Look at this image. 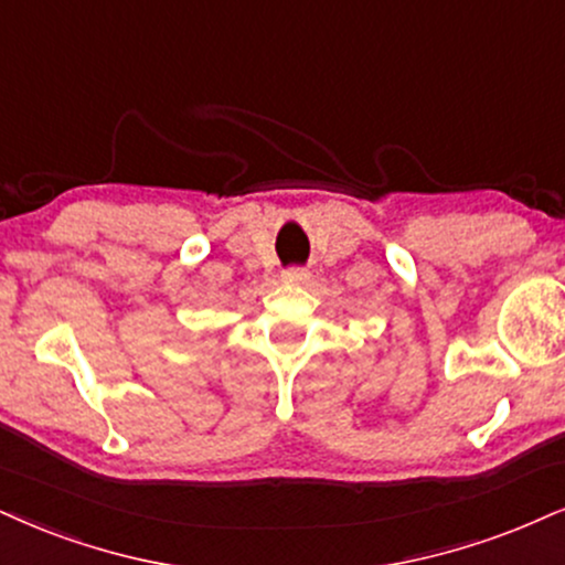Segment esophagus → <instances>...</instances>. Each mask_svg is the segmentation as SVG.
<instances>
[{"label":"esophagus","mask_w":565,"mask_h":565,"mask_svg":"<svg viewBox=\"0 0 565 565\" xmlns=\"http://www.w3.org/2000/svg\"><path fill=\"white\" fill-rule=\"evenodd\" d=\"M306 280H309V269L306 267H288L282 271V282L288 285H303Z\"/></svg>","instance_id":"obj_1"}]
</instances>
